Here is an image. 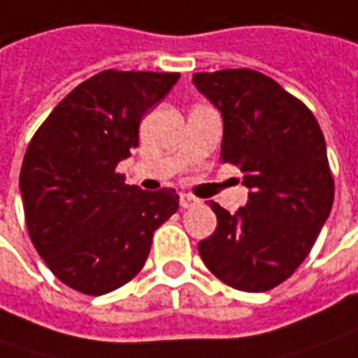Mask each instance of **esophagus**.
I'll return each mask as SVG.
<instances>
[{"mask_svg":"<svg viewBox=\"0 0 358 358\" xmlns=\"http://www.w3.org/2000/svg\"><path fill=\"white\" fill-rule=\"evenodd\" d=\"M199 203V199H195V197H191V195H187V193H183L181 197H179V207L181 209H191V207H195Z\"/></svg>","mask_w":358,"mask_h":358,"instance_id":"esophagus-1","label":"esophagus"}]
</instances>
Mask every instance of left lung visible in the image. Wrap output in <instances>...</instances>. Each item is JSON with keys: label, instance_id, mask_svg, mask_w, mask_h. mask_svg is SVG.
Listing matches in <instances>:
<instances>
[{"label": "left lung", "instance_id": "left-lung-1", "mask_svg": "<svg viewBox=\"0 0 358 358\" xmlns=\"http://www.w3.org/2000/svg\"><path fill=\"white\" fill-rule=\"evenodd\" d=\"M195 87L223 115L221 161L243 171L249 201L229 213L211 201L217 229L199 255L217 279L263 293L310 253L335 199L323 131L310 109L265 73H195Z\"/></svg>", "mask_w": 358, "mask_h": 358}]
</instances>
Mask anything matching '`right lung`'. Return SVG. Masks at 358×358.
Segmentation results:
<instances>
[{
    "instance_id": "right-lung-1",
    "label": "right lung",
    "mask_w": 358,
    "mask_h": 358,
    "mask_svg": "<svg viewBox=\"0 0 358 358\" xmlns=\"http://www.w3.org/2000/svg\"><path fill=\"white\" fill-rule=\"evenodd\" d=\"M177 79L105 69L63 97L27 145L20 191L29 239L51 273L83 295L129 282L155 229L179 207L175 189L143 191L115 171Z\"/></svg>"
}]
</instances>
